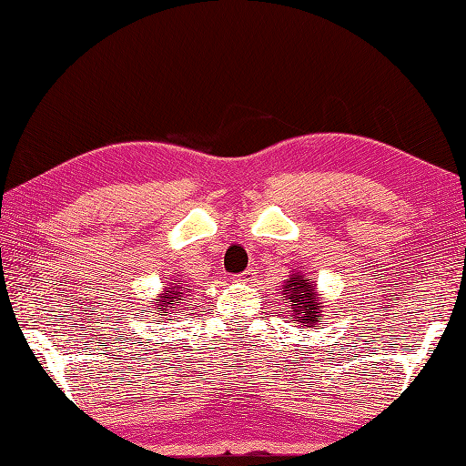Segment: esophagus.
<instances>
[{
    "label": "esophagus",
    "mask_w": 466,
    "mask_h": 466,
    "mask_svg": "<svg viewBox=\"0 0 466 466\" xmlns=\"http://www.w3.org/2000/svg\"><path fill=\"white\" fill-rule=\"evenodd\" d=\"M253 276V269H245L243 274H239V279H249Z\"/></svg>",
    "instance_id": "1"
}]
</instances>
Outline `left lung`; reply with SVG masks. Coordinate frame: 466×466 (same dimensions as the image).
<instances>
[{
  "label": "left lung",
  "instance_id": "left-lung-1",
  "mask_svg": "<svg viewBox=\"0 0 466 466\" xmlns=\"http://www.w3.org/2000/svg\"><path fill=\"white\" fill-rule=\"evenodd\" d=\"M284 292L294 319L302 322L304 327H314L319 322L316 320L319 319V298H316V289L309 279H302L300 276L288 278Z\"/></svg>",
  "mask_w": 466,
  "mask_h": 466
}]
</instances>
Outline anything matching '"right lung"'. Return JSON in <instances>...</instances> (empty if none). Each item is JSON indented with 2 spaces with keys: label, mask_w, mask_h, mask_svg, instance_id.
I'll use <instances>...</instances> for the list:
<instances>
[{
  "label": "right lung",
  "mask_w": 466,
  "mask_h": 466,
  "mask_svg": "<svg viewBox=\"0 0 466 466\" xmlns=\"http://www.w3.org/2000/svg\"><path fill=\"white\" fill-rule=\"evenodd\" d=\"M188 289H190L188 282H182V279H177V282H174V279H172V286L166 288V294L157 298V306H160L157 312L180 310V304H182L180 300H184V298L188 296L187 294Z\"/></svg>",
  "instance_id": "add662e5"
}]
</instances>
